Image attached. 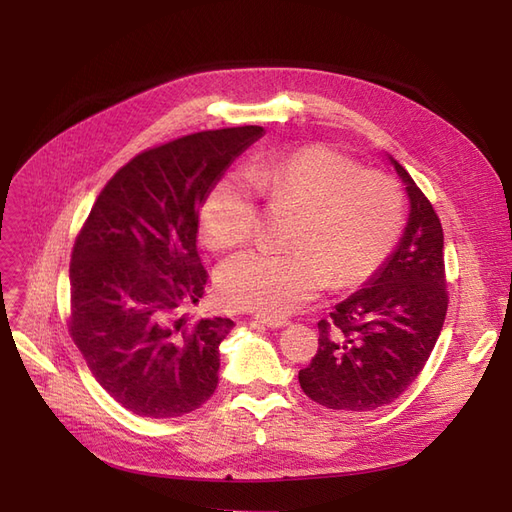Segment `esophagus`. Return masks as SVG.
Instances as JSON below:
<instances>
[{
	"instance_id": "34e87169",
	"label": "esophagus",
	"mask_w": 512,
	"mask_h": 512,
	"mask_svg": "<svg viewBox=\"0 0 512 512\" xmlns=\"http://www.w3.org/2000/svg\"><path fill=\"white\" fill-rule=\"evenodd\" d=\"M254 320L260 322V324H265V327H269V329H282V327H286V324H288V318L267 316V314H256Z\"/></svg>"
}]
</instances>
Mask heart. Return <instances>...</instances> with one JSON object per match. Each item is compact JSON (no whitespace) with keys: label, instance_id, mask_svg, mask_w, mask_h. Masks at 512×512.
Masks as SVG:
<instances>
[{"label":"heart","instance_id":"1","mask_svg":"<svg viewBox=\"0 0 512 512\" xmlns=\"http://www.w3.org/2000/svg\"><path fill=\"white\" fill-rule=\"evenodd\" d=\"M243 175L213 185L200 207V232L213 250H230L252 235L256 190L297 209L286 254L247 250L222 262L218 292L232 305L282 316L331 284L354 288L376 273L404 226L399 185L378 170H361L329 147H303L256 158Z\"/></svg>","mask_w":512,"mask_h":512}]
</instances>
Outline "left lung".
I'll list each match as a JSON object with an SVG mask.
<instances>
[{"label":"left lung","mask_w":512,"mask_h":512,"mask_svg":"<svg viewBox=\"0 0 512 512\" xmlns=\"http://www.w3.org/2000/svg\"><path fill=\"white\" fill-rule=\"evenodd\" d=\"M389 162L410 200L404 235L363 288L318 322V352L299 371L303 393L331 410L391 404L421 374L446 316L442 224L408 170Z\"/></svg>","instance_id":"obj_1"}]
</instances>
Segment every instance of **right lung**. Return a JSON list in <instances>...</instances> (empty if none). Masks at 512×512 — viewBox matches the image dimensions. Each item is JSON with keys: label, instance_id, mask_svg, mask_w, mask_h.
Instances as JSON below:
<instances>
[{"label": "right lung", "instance_id": "right-lung-1", "mask_svg": "<svg viewBox=\"0 0 512 512\" xmlns=\"http://www.w3.org/2000/svg\"><path fill=\"white\" fill-rule=\"evenodd\" d=\"M265 134L209 130L138 153L104 185L70 262V333L102 389L126 410L175 418L218 389L230 318L190 322L205 294L198 213L226 168Z\"/></svg>", "mask_w": 512, "mask_h": 512}]
</instances>
